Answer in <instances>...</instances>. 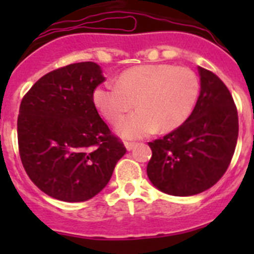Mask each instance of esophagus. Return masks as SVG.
<instances>
[{
	"label": "esophagus",
	"instance_id": "esophagus-1",
	"mask_svg": "<svg viewBox=\"0 0 254 254\" xmlns=\"http://www.w3.org/2000/svg\"><path fill=\"white\" fill-rule=\"evenodd\" d=\"M125 146H126V149L128 150V151H131V150L133 149L134 146H136V142H131V141H126Z\"/></svg>",
	"mask_w": 254,
	"mask_h": 254
}]
</instances>
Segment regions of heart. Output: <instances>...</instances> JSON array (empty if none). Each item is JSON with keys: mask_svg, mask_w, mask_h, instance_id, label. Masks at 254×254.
I'll return each mask as SVG.
<instances>
[{"mask_svg": "<svg viewBox=\"0 0 254 254\" xmlns=\"http://www.w3.org/2000/svg\"><path fill=\"white\" fill-rule=\"evenodd\" d=\"M199 95V78L188 67L169 64H142L126 69L117 82L96 87L98 111L114 123L134 105L140 108L120 121L117 132L127 138L147 136L159 129L173 131L186 122Z\"/></svg>", "mask_w": 254, "mask_h": 254, "instance_id": "obj_1", "label": "heart"}]
</instances>
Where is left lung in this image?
I'll list each match as a JSON object with an SVG mask.
<instances>
[{
  "instance_id": "8db88e82",
  "label": "left lung",
  "mask_w": 254,
  "mask_h": 254,
  "mask_svg": "<svg viewBox=\"0 0 254 254\" xmlns=\"http://www.w3.org/2000/svg\"><path fill=\"white\" fill-rule=\"evenodd\" d=\"M201 91L183 125L149 142L147 177L172 196H193L225 174L237 146L238 112L233 96L214 72L198 67Z\"/></svg>"
}]
</instances>
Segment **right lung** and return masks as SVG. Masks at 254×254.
Wrapping results in <instances>:
<instances>
[{"label": "right lung", "instance_id": "add662e5", "mask_svg": "<svg viewBox=\"0 0 254 254\" xmlns=\"http://www.w3.org/2000/svg\"><path fill=\"white\" fill-rule=\"evenodd\" d=\"M104 80L99 64H72L40 77L22 98L20 159L31 182L53 198H93L127 151L94 104V90Z\"/></svg>", "mask_w": 254, "mask_h": 254}]
</instances>
